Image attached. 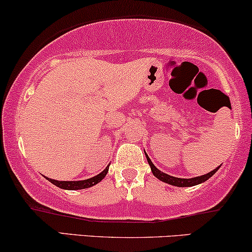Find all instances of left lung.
I'll return each instance as SVG.
<instances>
[{"label": "left lung", "instance_id": "8db88e82", "mask_svg": "<svg viewBox=\"0 0 252 252\" xmlns=\"http://www.w3.org/2000/svg\"><path fill=\"white\" fill-rule=\"evenodd\" d=\"M145 155H146V159H147V161H148V164H150V166H151L152 173H153V175L155 176V178L159 179L160 181L168 183V185L175 186V187H192V186H196V185H200V183H202V182H206L207 180L212 178L214 174H215L217 170L220 169V167H221V166H219V167H217V168L212 170V172L204 174V175L196 176V178L181 179V178H175V176L168 175V174L161 172L160 169H158L157 167L154 166V163L152 162V160L150 159V157H148L146 152H145Z\"/></svg>", "mask_w": 252, "mask_h": 252}]
</instances>
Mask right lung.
Masks as SVG:
<instances>
[{
	"label": "right lung",
	"mask_w": 252,
	"mask_h": 252,
	"mask_svg": "<svg viewBox=\"0 0 252 252\" xmlns=\"http://www.w3.org/2000/svg\"><path fill=\"white\" fill-rule=\"evenodd\" d=\"M108 167H110V164H107V167L102 170L101 173H99L98 175L93 176V178H90V179H86V180H79V181H58V180H52V179H49L46 178V180H49L51 183H54L55 186H57V187H60L61 189H66V190H78V189H85V188H90L92 187V186L97 185L101 181L102 179L106 176V174L108 172Z\"/></svg>",
	"instance_id": "obj_1"
}]
</instances>
